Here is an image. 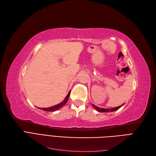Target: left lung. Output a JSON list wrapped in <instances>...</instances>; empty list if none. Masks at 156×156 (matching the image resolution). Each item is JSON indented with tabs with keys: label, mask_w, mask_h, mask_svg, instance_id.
Returning <instances> with one entry per match:
<instances>
[{
	"label": "left lung",
	"mask_w": 156,
	"mask_h": 156,
	"mask_svg": "<svg viewBox=\"0 0 156 156\" xmlns=\"http://www.w3.org/2000/svg\"><path fill=\"white\" fill-rule=\"evenodd\" d=\"M123 105H124V104H122L121 105H120V106H118V107H115V108H110V109H105V108H99V107L97 106V105H94V104H92L93 107L95 109H96L97 111H98V112H102V113H103V112L107 113V112H115V111H116V110L119 109L120 108H121Z\"/></svg>",
	"instance_id": "8db88e82"
}]
</instances>
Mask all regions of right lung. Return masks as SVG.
Wrapping results in <instances>:
<instances>
[{"label":"right lung","instance_id":"right-lung-1","mask_svg":"<svg viewBox=\"0 0 156 156\" xmlns=\"http://www.w3.org/2000/svg\"><path fill=\"white\" fill-rule=\"evenodd\" d=\"M70 93H71V91H70L68 93V94L67 95V97H65V98L63 100V101H62L61 103H59L57 105H54V106H52V107H50V108H38L39 109H42L43 110V111H45V112H55L56 111V110H58L59 109H60L61 108H62L63 105L67 103V100L69 98V95H70Z\"/></svg>","mask_w":156,"mask_h":156}]
</instances>
